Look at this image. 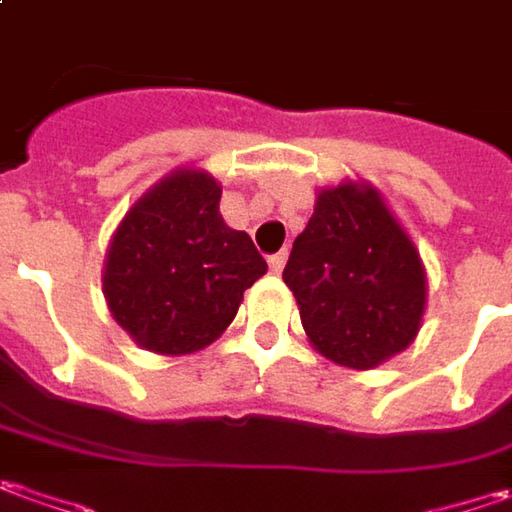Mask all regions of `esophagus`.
<instances>
[{"mask_svg":"<svg viewBox=\"0 0 512 512\" xmlns=\"http://www.w3.org/2000/svg\"><path fill=\"white\" fill-rule=\"evenodd\" d=\"M283 266H286V252H277V255L269 257V269H272L274 274L283 272Z\"/></svg>","mask_w":512,"mask_h":512,"instance_id":"34e87169","label":"esophagus"}]
</instances>
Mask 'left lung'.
Here are the masks:
<instances>
[{
    "instance_id": "left-lung-1",
    "label": "left lung",
    "mask_w": 512,
    "mask_h": 512,
    "mask_svg": "<svg viewBox=\"0 0 512 512\" xmlns=\"http://www.w3.org/2000/svg\"><path fill=\"white\" fill-rule=\"evenodd\" d=\"M283 280L314 348L348 368H377L414 343L425 269L377 189H323L291 246Z\"/></svg>"
}]
</instances>
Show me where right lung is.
<instances>
[{
    "label": "right lung",
    "instance_id": "1",
    "mask_svg": "<svg viewBox=\"0 0 512 512\" xmlns=\"http://www.w3.org/2000/svg\"><path fill=\"white\" fill-rule=\"evenodd\" d=\"M218 203L212 175L178 169L135 203L110 243L107 306L155 354H192L218 340L243 291L266 274L252 238L223 223Z\"/></svg>",
    "mask_w": 512,
    "mask_h": 512
}]
</instances>
